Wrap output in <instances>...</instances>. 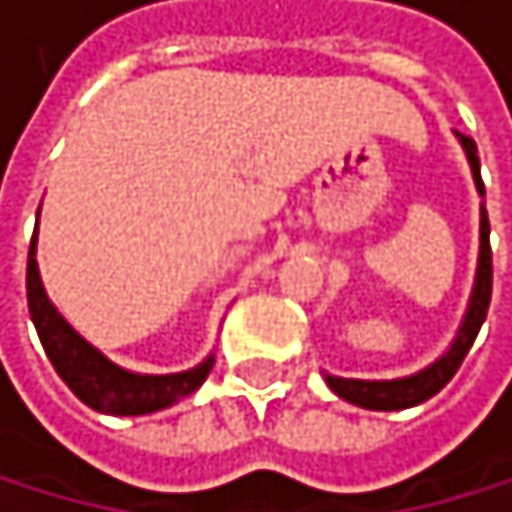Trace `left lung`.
I'll return each instance as SVG.
<instances>
[{"instance_id":"1","label":"left lung","mask_w":512,"mask_h":512,"mask_svg":"<svg viewBox=\"0 0 512 512\" xmlns=\"http://www.w3.org/2000/svg\"><path fill=\"white\" fill-rule=\"evenodd\" d=\"M460 146L466 149V159L472 168V178H475V190L479 196H485V184H482V168H479V156H475V140L466 134H457ZM491 228H488V212L482 206V222H479V265H475V284H472V297L466 306V316L463 325L457 331L454 344L450 350L435 359L432 366H425L416 375H406V378H391V381H363V378H338V375H325L328 388L338 394L347 403L363 406V410H410V406L435 397L450 378L457 375L460 363L466 359L472 341L479 338V328L488 316V306H491Z\"/></svg>"}]
</instances>
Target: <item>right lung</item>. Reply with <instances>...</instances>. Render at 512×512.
Returning a JSON list of instances; mask_svg holds the SVG:
<instances>
[{"instance_id": "1", "label": "right lung", "mask_w": 512, "mask_h": 512, "mask_svg": "<svg viewBox=\"0 0 512 512\" xmlns=\"http://www.w3.org/2000/svg\"><path fill=\"white\" fill-rule=\"evenodd\" d=\"M40 218V212H37ZM27 306L30 319L37 325V334L43 341V350L49 363L55 366L58 378L93 406L96 413L109 416H146L165 410V406L184 400L203 385L212 372L215 356H206L200 366L174 375H137L115 366L112 359L102 356L93 344H87L80 334L58 316V309L49 303L40 269H37V234L30 240L27 253Z\"/></svg>"}]
</instances>
